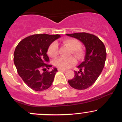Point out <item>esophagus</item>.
<instances>
[{"instance_id":"esophagus-1","label":"esophagus","mask_w":122,"mask_h":122,"mask_svg":"<svg viewBox=\"0 0 122 122\" xmlns=\"http://www.w3.org/2000/svg\"><path fill=\"white\" fill-rule=\"evenodd\" d=\"M58 70L59 71H62V72H66L67 70H64V69H61V68H58Z\"/></svg>"}]
</instances>
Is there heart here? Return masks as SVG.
Wrapping results in <instances>:
<instances>
[{
    "instance_id": "b5f03b06",
    "label": "heart",
    "mask_w": 122,
    "mask_h": 122,
    "mask_svg": "<svg viewBox=\"0 0 122 122\" xmlns=\"http://www.w3.org/2000/svg\"><path fill=\"white\" fill-rule=\"evenodd\" d=\"M62 43L67 45L72 50V52L78 58H80L83 55L81 49L80 48L81 44L78 39L76 38H67L62 41ZM59 52V47L57 42H54L49 46L47 53L51 58H55ZM76 59L74 56L69 57H60L54 61V64L58 68L67 69L71 67L76 64Z\"/></svg>"
}]
</instances>
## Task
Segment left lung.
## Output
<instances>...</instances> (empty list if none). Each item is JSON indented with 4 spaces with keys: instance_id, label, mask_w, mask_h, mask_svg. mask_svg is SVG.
<instances>
[{
    "instance_id": "left-lung-1",
    "label": "left lung",
    "mask_w": 122,
    "mask_h": 122,
    "mask_svg": "<svg viewBox=\"0 0 122 122\" xmlns=\"http://www.w3.org/2000/svg\"><path fill=\"white\" fill-rule=\"evenodd\" d=\"M66 35L80 41L86 50L84 61L77 67L80 71H75L74 78L68 82L74 88L86 89L95 83L104 68L106 59L105 46L97 36L93 34L79 32Z\"/></svg>"
}]
</instances>
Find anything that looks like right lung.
<instances>
[{
	"label": "right lung",
	"mask_w": 122,
	"mask_h": 122,
	"mask_svg": "<svg viewBox=\"0 0 122 122\" xmlns=\"http://www.w3.org/2000/svg\"><path fill=\"white\" fill-rule=\"evenodd\" d=\"M60 37V35L35 34L23 39L16 47L13 61L18 74L34 90H45L52 84L57 69L43 73L40 71L52 67L47 64L50 59L46 52L52 42Z\"/></svg>",
	"instance_id": "right-lung-1"
}]
</instances>
